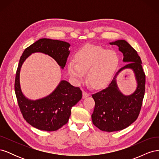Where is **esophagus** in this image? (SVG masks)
Listing matches in <instances>:
<instances>
[{
	"instance_id": "1",
	"label": "esophagus",
	"mask_w": 159,
	"mask_h": 159,
	"mask_svg": "<svg viewBox=\"0 0 159 159\" xmlns=\"http://www.w3.org/2000/svg\"><path fill=\"white\" fill-rule=\"evenodd\" d=\"M89 95V93H88V92H86V91H83V98H85L88 97V96Z\"/></svg>"
}]
</instances>
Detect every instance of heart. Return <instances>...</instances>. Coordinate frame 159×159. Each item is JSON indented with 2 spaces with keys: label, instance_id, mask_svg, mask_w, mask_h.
I'll return each mask as SVG.
<instances>
[{
  "label": "heart",
  "instance_id": "obj_1",
  "mask_svg": "<svg viewBox=\"0 0 159 159\" xmlns=\"http://www.w3.org/2000/svg\"><path fill=\"white\" fill-rule=\"evenodd\" d=\"M74 62L68 65L70 75L81 81L87 71L86 80L88 84L94 88H100L111 81L118 69L120 58L115 51L88 44L77 51Z\"/></svg>",
  "mask_w": 159,
  "mask_h": 159
}]
</instances>
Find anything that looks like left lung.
I'll return each instance as SVG.
<instances>
[{
    "label": "left lung",
    "instance_id": "1",
    "mask_svg": "<svg viewBox=\"0 0 159 159\" xmlns=\"http://www.w3.org/2000/svg\"><path fill=\"white\" fill-rule=\"evenodd\" d=\"M110 44L119 47V50L123 54V61L127 64L117 72L106 88L92 95L95 101L92 122L95 127L107 132L120 131L136 121L145 91V74L137 51L124 40L111 42ZM126 69L133 70L138 83L136 90L129 96L120 92L116 81L120 72Z\"/></svg>",
    "mask_w": 159,
    "mask_h": 159
}]
</instances>
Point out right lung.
<instances>
[{
  "mask_svg": "<svg viewBox=\"0 0 159 159\" xmlns=\"http://www.w3.org/2000/svg\"><path fill=\"white\" fill-rule=\"evenodd\" d=\"M69 43L42 38L26 48L21 56L16 74L14 89L22 116L26 122L38 129L54 131L68 123L71 107L82 98L80 88L61 80L55 90L46 97L37 100L26 98L22 92L20 71L22 64L32 53L41 52L52 57L62 69L70 54Z\"/></svg>",
  "mask_w": 159,
  "mask_h": 159,
  "instance_id": "1",
  "label": "right lung"
}]
</instances>
